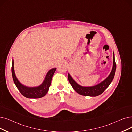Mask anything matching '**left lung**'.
Instances as JSON below:
<instances>
[{
  "label": "left lung",
  "instance_id": "1",
  "mask_svg": "<svg viewBox=\"0 0 132 132\" xmlns=\"http://www.w3.org/2000/svg\"><path fill=\"white\" fill-rule=\"evenodd\" d=\"M116 62L114 57V53L113 52V66L112 70L110 72L108 77L101 83L93 87H84L78 84L74 80H73L70 74H68V78L69 83L72 87L73 89L79 94L83 96H97L101 94L109 86L110 83L113 81L115 73L116 71Z\"/></svg>",
  "mask_w": 132,
  "mask_h": 132
}]
</instances>
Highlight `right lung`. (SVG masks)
I'll use <instances>...</instances> for the list:
<instances>
[{"label": "right lung", "mask_w": 132, "mask_h": 132, "mask_svg": "<svg viewBox=\"0 0 132 132\" xmlns=\"http://www.w3.org/2000/svg\"><path fill=\"white\" fill-rule=\"evenodd\" d=\"M13 65V60L11 68L13 80L19 91L24 96L29 98H39L45 95L49 89L52 76H53L54 73H55L56 68H54V69H51L48 72L44 82L40 86L37 87L29 88L22 85L18 81L16 76L15 75Z\"/></svg>", "instance_id": "obj_1"}]
</instances>
